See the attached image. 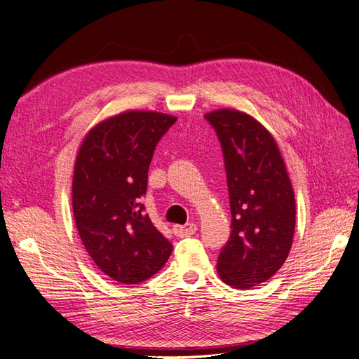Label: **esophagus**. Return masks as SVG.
Here are the masks:
<instances>
[{
	"mask_svg": "<svg viewBox=\"0 0 359 359\" xmlns=\"http://www.w3.org/2000/svg\"><path fill=\"white\" fill-rule=\"evenodd\" d=\"M196 224L194 223H187L186 226H173V233H175L178 238H186V236H191L194 232H196Z\"/></svg>",
	"mask_w": 359,
	"mask_h": 359,
	"instance_id": "esophagus-1",
	"label": "esophagus"
}]
</instances>
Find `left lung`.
<instances>
[{
    "mask_svg": "<svg viewBox=\"0 0 359 359\" xmlns=\"http://www.w3.org/2000/svg\"><path fill=\"white\" fill-rule=\"evenodd\" d=\"M205 118L222 144L232 214L217 273L227 286L248 289L273 277L289 256L295 194L278 145L257 119L236 109Z\"/></svg>",
    "mask_w": 359,
    "mask_h": 359,
    "instance_id": "obj_1",
    "label": "left lung"
}]
</instances>
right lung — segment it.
<instances>
[{
	"label": "right lung",
	"instance_id": "obj_1",
	"mask_svg": "<svg viewBox=\"0 0 359 359\" xmlns=\"http://www.w3.org/2000/svg\"><path fill=\"white\" fill-rule=\"evenodd\" d=\"M175 116L126 111L86 133L74 163V223L93 262L123 285L154 276L168 262L172 244L149 220L142 194L156 145Z\"/></svg>",
	"mask_w": 359,
	"mask_h": 359
}]
</instances>
